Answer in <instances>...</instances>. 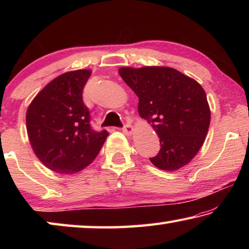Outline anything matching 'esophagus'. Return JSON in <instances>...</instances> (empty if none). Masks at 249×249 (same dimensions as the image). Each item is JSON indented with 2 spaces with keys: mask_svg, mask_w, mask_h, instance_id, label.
<instances>
[{
  "mask_svg": "<svg viewBox=\"0 0 249 249\" xmlns=\"http://www.w3.org/2000/svg\"><path fill=\"white\" fill-rule=\"evenodd\" d=\"M122 129H123V132L125 133V134H127V135H130V134H132L133 133V127H132V125H130V124H125L124 126H123V128H122Z\"/></svg>",
  "mask_w": 249,
  "mask_h": 249,
  "instance_id": "esophagus-1",
  "label": "esophagus"
}]
</instances>
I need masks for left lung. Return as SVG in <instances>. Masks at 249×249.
Segmentation results:
<instances>
[{
	"mask_svg": "<svg viewBox=\"0 0 249 249\" xmlns=\"http://www.w3.org/2000/svg\"><path fill=\"white\" fill-rule=\"evenodd\" d=\"M119 72L140 98L141 117L158 134L161 147L150 161L167 171L190 162L203 145L211 121L203 88L168 67H125Z\"/></svg>",
	"mask_w": 249,
	"mask_h": 249,
	"instance_id": "8db88e82",
	"label": "left lung"
}]
</instances>
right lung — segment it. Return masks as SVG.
Returning <instances> with one entry per match:
<instances>
[{
    "label": "right lung",
    "mask_w": 249,
    "mask_h": 249,
    "mask_svg": "<svg viewBox=\"0 0 249 249\" xmlns=\"http://www.w3.org/2000/svg\"><path fill=\"white\" fill-rule=\"evenodd\" d=\"M90 70L66 72L49 82L29 105L26 126L33 150L58 174H75L93 161L108 133L91 127L82 91Z\"/></svg>",
    "instance_id": "right-lung-1"
}]
</instances>
